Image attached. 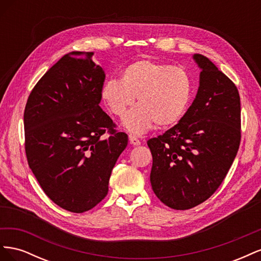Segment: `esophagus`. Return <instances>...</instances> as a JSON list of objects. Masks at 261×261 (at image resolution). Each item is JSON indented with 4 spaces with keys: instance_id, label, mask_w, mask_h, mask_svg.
<instances>
[{
    "instance_id": "1",
    "label": "esophagus",
    "mask_w": 261,
    "mask_h": 261,
    "mask_svg": "<svg viewBox=\"0 0 261 261\" xmlns=\"http://www.w3.org/2000/svg\"><path fill=\"white\" fill-rule=\"evenodd\" d=\"M128 138H129V141H130V144L133 145V146H139L141 143H140V140L136 137V136H134V135H129L128 136Z\"/></svg>"
}]
</instances>
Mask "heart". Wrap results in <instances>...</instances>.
<instances>
[{
	"mask_svg": "<svg viewBox=\"0 0 261 261\" xmlns=\"http://www.w3.org/2000/svg\"><path fill=\"white\" fill-rule=\"evenodd\" d=\"M193 83L184 68L151 60H138L125 66L121 80L102 85V101L114 115L122 117L137 97L138 107L125 116L123 125L141 134L154 123L159 127L176 124L192 99Z\"/></svg>",
	"mask_w": 261,
	"mask_h": 261,
	"instance_id": "heart-1",
	"label": "heart"
}]
</instances>
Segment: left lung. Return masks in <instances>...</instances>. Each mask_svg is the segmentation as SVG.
I'll list each match as a JSON object with an SVG mask.
<instances>
[{
	"label": "left lung",
	"mask_w": 261,
	"mask_h": 261,
	"mask_svg": "<svg viewBox=\"0 0 261 261\" xmlns=\"http://www.w3.org/2000/svg\"><path fill=\"white\" fill-rule=\"evenodd\" d=\"M196 97L179 122L147 141L152 154V191L165 206L186 210L215 193L241 141V99L236 86L201 54Z\"/></svg>",
	"instance_id": "obj_1"
}]
</instances>
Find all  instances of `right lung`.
<instances>
[{
  "label": "right lung",
  "mask_w": 261,
  "mask_h": 261,
  "mask_svg": "<svg viewBox=\"0 0 261 261\" xmlns=\"http://www.w3.org/2000/svg\"><path fill=\"white\" fill-rule=\"evenodd\" d=\"M92 55L65 54L37 83L23 113L29 168L54 203L75 213L107 196L128 141L99 106L106 75Z\"/></svg>",
  "instance_id": "1"
}]
</instances>
